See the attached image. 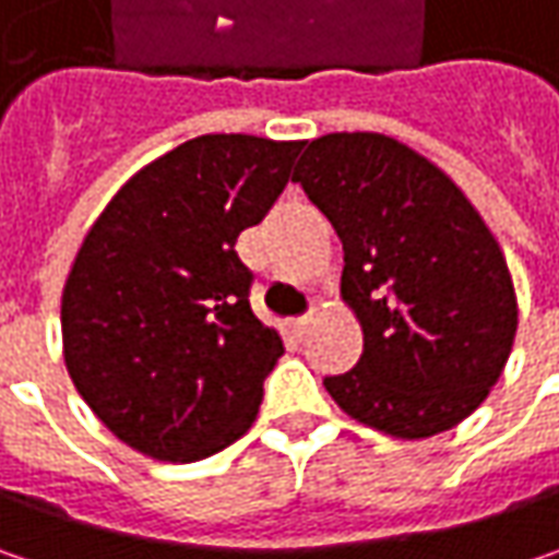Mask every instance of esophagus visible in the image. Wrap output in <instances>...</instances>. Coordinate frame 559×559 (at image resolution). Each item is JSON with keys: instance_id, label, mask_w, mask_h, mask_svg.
<instances>
[{"instance_id": "esophagus-1", "label": "esophagus", "mask_w": 559, "mask_h": 559, "mask_svg": "<svg viewBox=\"0 0 559 559\" xmlns=\"http://www.w3.org/2000/svg\"><path fill=\"white\" fill-rule=\"evenodd\" d=\"M313 320H317L313 313H305V317H298V320H292V333L298 335V338H301V335H308V333H311Z\"/></svg>"}]
</instances>
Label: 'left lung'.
I'll return each instance as SVG.
<instances>
[{
    "instance_id": "obj_1",
    "label": "left lung",
    "mask_w": 559,
    "mask_h": 559,
    "mask_svg": "<svg viewBox=\"0 0 559 559\" xmlns=\"http://www.w3.org/2000/svg\"><path fill=\"white\" fill-rule=\"evenodd\" d=\"M338 233L342 301L364 333L333 401L392 439L454 429L504 373L520 323L483 214L441 167L382 133H326L292 174Z\"/></svg>"
}]
</instances>
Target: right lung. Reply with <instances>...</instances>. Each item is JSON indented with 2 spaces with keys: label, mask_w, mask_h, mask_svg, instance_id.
I'll list each match as a JSON object with an SVG mask.
<instances>
[{
  "label": "right lung",
  "mask_w": 559,
  "mask_h": 559,
  "mask_svg": "<svg viewBox=\"0 0 559 559\" xmlns=\"http://www.w3.org/2000/svg\"><path fill=\"white\" fill-rule=\"evenodd\" d=\"M305 142L207 133L105 204L61 292L64 367L123 444L192 463L246 436L283 338L248 305L236 239L261 224Z\"/></svg>",
  "instance_id": "1"
}]
</instances>
